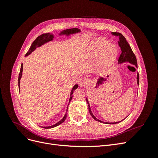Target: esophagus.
I'll list each match as a JSON object with an SVG mask.
<instances>
[{
  "label": "esophagus",
  "instance_id": "obj_1",
  "mask_svg": "<svg viewBox=\"0 0 158 158\" xmlns=\"http://www.w3.org/2000/svg\"><path fill=\"white\" fill-rule=\"evenodd\" d=\"M89 83V79L86 77H82L79 80V85L81 87L85 86Z\"/></svg>",
  "mask_w": 158,
  "mask_h": 158
}]
</instances>
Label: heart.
Returning <instances> with one entry per match:
<instances>
[{
  "label": "heart",
  "instance_id": "b5f03b06",
  "mask_svg": "<svg viewBox=\"0 0 158 158\" xmlns=\"http://www.w3.org/2000/svg\"><path fill=\"white\" fill-rule=\"evenodd\" d=\"M118 52V48L115 45L111 44L104 38L100 37L90 43L87 49V56L88 59H94L100 55L97 70L103 72L114 64Z\"/></svg>",
  "mask_w": 158,
  "mask_h": 158
}]
</instances>
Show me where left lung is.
Wrapping results in <instances>:
<instances>
[{"mask_svg":"<svg viewBox=\"0 0 158 158\" xmlns=\"http://www.w3.org/2000/svg\"><path fill=\"white\" fill-rule=\"evenodd\" d=\"M112 34L114 35H117L118 36L119 38V41H118V44L119 47L121 49V54L120 55V57H119L118 63V64H122L123 63H129L132 64H133L134 66H135L136 67H138L137 66V60H136V58L135 55L133 53V52L131 48L130 45L128 44V42L127 41L125 37H124L121 33H117V32H112ZM136 80H137V84H139V74H137V77H136ZM86 102L88 103V109H89V114H91V116L92 117V118L95 121H98L100 123H106V124H109V125H113V124H117L121 122L122 121H119V122H115V123H107V122H103L102 121H100L99 119H98L96 117H95L94 114L92 113V111H91V108H90V105L89 103L88 102V98H86Z\"/></svg>","mask_w":158,"mask_h":158,"instance_id":"left-lung-1","label":"left lung"}]
</instances>
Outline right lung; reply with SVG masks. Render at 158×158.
Listing matches in <instances>:
<instances>
[{
	"label": "right lung",
	"mask_w": 158,
	"mask_h": 158,
	"mask_svg": "<svg viewBox=\"0 0 158 158\" xmlns=\"http://www.w3.org/2000/svg\"><path fill=\"white\" fill-rule=\"evenodd\" d=\"M80 32H81V30L80 29H78V28H71V29H67V30H63L62 31H60L58 35H66V37H67V36H69V35H70L72 34H74V33H80ZM53 39H54L53 34H52V33H44V34H42V35H41L40 36H38L35 39V40L32 43V44H31V45L30 47L29 51H28L27 53L26 54V56L30 55L33 51H34L36 48H37V47H40L41 45H44L45 44H47V43H48L49 41H52V40H53ZM22 71H23V64H21L20 72V74H19V76H18V87H19V88H20V79H21L22 76ZM78 87V84H75L74 86H73V89H72L71 92H70V99H69V103L72 100V98H73V96H72V95H73V94L74 91L76 89H77ZM66 118V113L64 114V116L63 117V118H62L60 121H59L58 123H56V124H55V125H51V126H49V127H41L44 128H54V127H55L56 126L60 125L61 123H63L65 121Z\"/></svg>",
	"instance_id": "right-lung-1"
}]
</instances>
